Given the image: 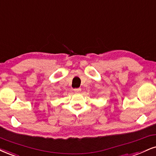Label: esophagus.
<instances>
[{
	"mask_svg": "<svg viewBox=\"0 0 156 156\" xmlns=\"http://www.w3.org/2000/svg\"><path fill=\"white\" fill-rule=\"evenodd\" d=\"M74 91L76 93H80V92H81V89H80V88H75V89L74 90Z\"/></svg>",
	"mask_w": 156,
	"mask_h": 156,
	"instance_id": "34e87169",
	"label": "esophagus"
}]
</instances>
